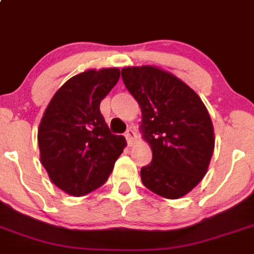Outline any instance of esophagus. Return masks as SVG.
<instances>
[{
    "label": "esophagus",
    "instance_id": "1",
    "mask_svg": "<svg viewBox=\"0 0 254 254\" xmlns=\"http://www.w3.org/2000/svg\"><path fill=\"white\" fill-rule=\"evenodd\" d=\"M125 138H127V144H131V143L134 142V139H135V133H134V130L127 129V131H125Z\"/></svg>",
    "mask_w": 254,
    "mask_h": 254
}]
</instances>
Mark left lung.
Instances as JSON below:
<instances>
[{
	"instance_id": "1",
	"label": "left lung",
	"mask_w": 254,
	"mask_h": 254,
	"mask_svg": "<svg viewBox=\"0 0 254 254\" xmlns=\"http://www.w3.org/2000/svg\"><path fill=\"white\" fill-rule=\"evenodd\" d=\"M142 110L152 161L140 169L145 188L176 199L203 179L215 148L212 121L198 94L175 75L154 66L121 70Z\"/></svg>"
}]
</instances>
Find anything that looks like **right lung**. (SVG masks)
<instances>
[{"mask_svg": "<svg viewBox=\"0 0 254 254\" xmlns=\"http://www.w3.org/2000/svg\"><path fill=\"white\" fill-rule=\"evenodd\" d=\"M120 78L119 69L88 70L57 90L38 129L42 165L56 187L80 197L109 179L125 138L110 131L101 101Z\"/></svg>", "mask_w": 254, "mask_h": 254, "instance_id": "1", "label": "right lung"}]
</instances>
